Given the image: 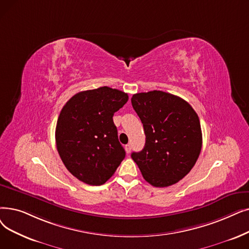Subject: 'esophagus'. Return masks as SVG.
Instances as JSON below:
<instances>
[{"label":"esophagus","instance_id":"34e87169","mask_svg":"<svg viewBox=\"0 0 249 249\" xmlns=\"http://www.w3.org/2000/svg\"><path fill=\"white\" fill-rule=\"evenodd\" d=\"M124 147H125V151L127 154L130 153V151H131V145L130 144H126Z\"/></svg>","mask_w":249,"mask_h":249}]
</instances>
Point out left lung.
Masks as SVG:
<instances>
[{"label": "left lung", "instance_id": "obj_1", "mask_svg": "<svg viewBox=\"0 0 249 249\" xmlns=\"http://www.w3.org/2000/svg\"><path fill=\"white\" fill-rule=\"evenodd\" d=\"M131 104L145 133L143 149L131 158L149 184H175L188 174L200 154L197 114L186 101L160 90L135 93Z\"/></svg>", "mask_w": 249, "mask_h": 249}]
</instances>
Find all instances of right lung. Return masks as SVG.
I'll return each mask as SVG.
<instances>
[{
    "label": "right lung",
    "mask_w": 249,
    "mask_h": 249,
    "mask_svg": "<svg viewBox=\"0 0 249 249\" xmlns=\"http://www.w3.org/2000/svg\"><path fill=\"white\" fill-rule=\"evenodd\" d=\"M127 101V93L103 86L76 93L63 107L56 126L58 153L86 184H104L125 158L113 116Z\"/></svg>",
    "instance_id": "1"
}]
</instances>
